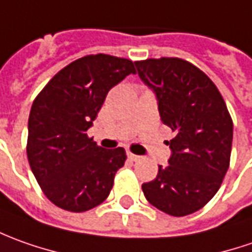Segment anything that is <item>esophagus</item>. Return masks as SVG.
<instances>
[{
  "mask_svg": "<svg viewBox=\"0 0 252 252\" xmlns=\"http://www.w3.org/2000/svg\"><path fill=\"white\" fill-rule=\"evenodd\" d=\"M126 156H128V159H129V160H131V161L139 160V156H138V155H134V153L128 152V153H126Z\"/></svg>",
  "mask_w": 252,
  "mask_h": 252,
  "instance_id": "obj_1",
  "label": "esophagus"
}]
</instances>
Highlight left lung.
I'll return each mask as SVG.
<instances>
[{
	"label": "left lung",
	"mask_w": 252,
	"mask_h": 252,
	"mask_svg": "<svg viewBox=\"0 0 252 252\" xmlns=\"http://www.w3.org/2000/svg\"><path fill=\"white\" fill-rule=\"evenodd\" d=\"M139 78L158 99L163 124L174 132L166 141L169 166L142 184L149 204L171 216H186L212 199L230 164L233 121L220 92L206 75L181 58L135 63Z\"/></svg>",
	"instance_id": "obj_1"
}]
</instances>
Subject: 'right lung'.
<instances>
[{
    "label": "right lung",
    "instance_id": "1",
    "mask_svg": "<svg viewBox=\"0 0 252 252\" xmlns=\"http://www.w3.org/2000/svg\"><path fill=\"white\" fill-rule=\"evenodd\" d=\"M134 63L86 56L56 74L32 104L28 160L44 195L61 209L85 212L100 205L126 159L124 148L103 149L86 131L93 126L109 91Z\"/></svg>",
    "mask_w": 252,
    "mask_h": 252
}]
</instances>
